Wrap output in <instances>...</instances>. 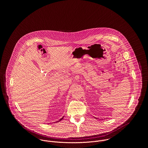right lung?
<instances>
[{"label":"right lung","instance_id":"add662e5","mask_svg":"<svg viewBox=\"0 0 148 148\" xmlns=\"http://www.w3.org/2000/svg\"><path fill=\"white\" fill-rule=\"evenodd\" d=\"M62 118H63V117H62V118H61V119H60V121H61V120H62Z\"/></svg>","mask_w":148,"mask_h":148}]
</instances>
